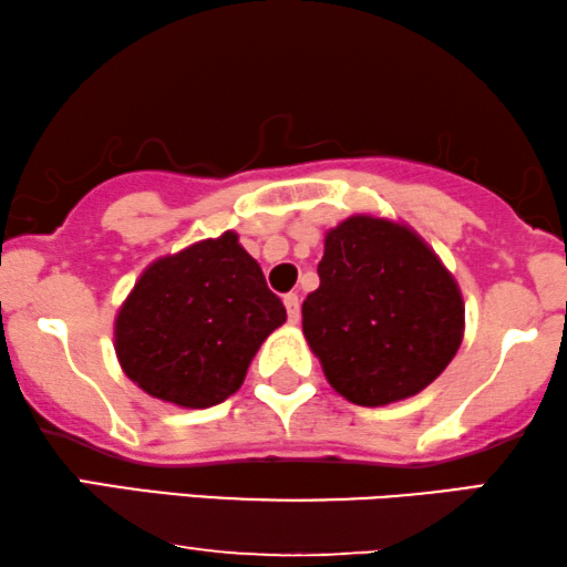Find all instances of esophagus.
Masks as SVG:
<instances>
[{
    "label": "esophagus",
    "instance_id": "1",
    "mask_svg": "<svg viewBox=\"0 0 567 567\" xmlns=\"http://www.w3.org/2000/svg\"><path fill=\"white\" fill-rule=\"evenodd\" d=\"M284 305H286V315H289V322H299V297L297 293H286Z\"/></svg>",
    "mask_w": 567,
    "mask_h": 567
}]
</instances>
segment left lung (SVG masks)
<instances>
[{"mask_svg":"<svg viewBox=\"0 0 567 567\" xmlns=\"http://www.w3.org/2000/svg\"><path fill=\"white\" fill-rule=\"evenodd\" d=\"M317 274L301 330L332 390L353 405L413 398L460 351V284L408 224L348 216L324 235Z\"/></svg>","mask_w":567,"mask_h":567,"instance_id":"left-lung-1","label":"left lung"}]
</instances>
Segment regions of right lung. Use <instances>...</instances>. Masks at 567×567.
Instances as JSON below:
<instances>
[{
    "mask_svg": "<svg viewBox=\"0 0 567 567\" xmlns=\"http://www.w3.org/2000/svg\"><path fill=\"white\" fill-rule=\"evenodd\" d=\"M286 322L235 231L154 260L115 317V355L131 382L181 408L235 394L270 332Z\"/></svg>",
    "mask_w": 567,
    "mask_h": 567,
    "instance_id": "right-lung-1",
    "label": "right lung"
}]
</instances>
